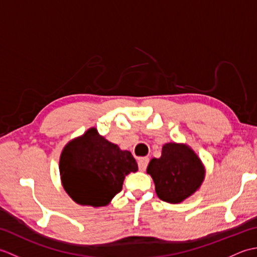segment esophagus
<instances>
[{"label": "esophagus", "instance_id": "esophagus-1", "mask_svg": "<svg viewBox=\"0 0 257 257\" xmlns=\"http://www.w3.org/2000/svg\"><path fill=\"white\" fill-rule=\"evenodd\" d=\"M148 163H149V158L148 157H144V158H140L138 160V166H139V170L140 171H145L147 167H148Z\"/></svg>", "mask_w": 257, "mask_h": 257}]
</instances>
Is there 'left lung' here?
Masks as SVG:
<instances>
[{"label":"left lung","mask_w":257,"mask_h":257,"mask_svg":"<svg viewBox=\"0 0 257 257\" xmlns=\"http://www.w3.org/2000/svg\"><path fill=\"white\" fill-rule=\"evenodd\" d=\"M147 173L154 179L160 200L180 203L201 187L205 170L189 146L169 143L163 145L160 158L150 160Z\"/></svg>","instance_id":"1"}]
</instances>
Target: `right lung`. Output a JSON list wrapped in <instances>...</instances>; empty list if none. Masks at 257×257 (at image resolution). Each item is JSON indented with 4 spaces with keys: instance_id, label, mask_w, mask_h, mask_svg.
<instances>
[{
    "instance_id": "right-lung-1",
    "label": "right lung",
    "mask_w": 257,
    "mask_h": 257,
    "mask_svg": "<svg viewBox=\"0 0 257 257\" xmlns=\"http://www.w3.org/2000/svg\"><path fill=\"white\" fill-rule=\"evenodd\" d=\"M137 170L132 152L120 150L96 128L69 141L59 159L63 187L80 205H107L121 191L125 176Z\"/></svg>"
}]
</instances>
